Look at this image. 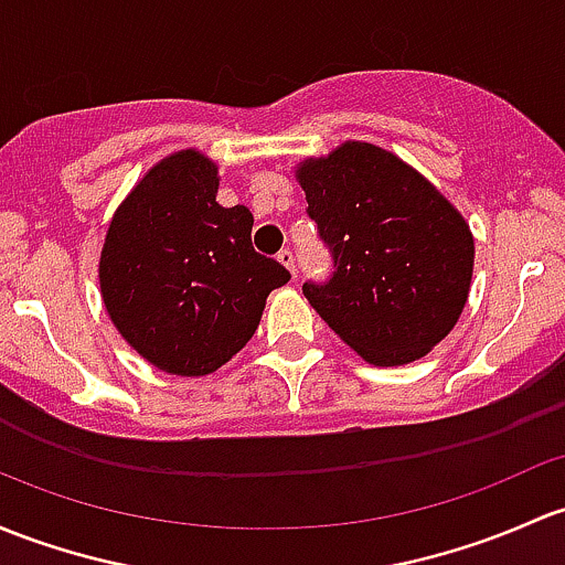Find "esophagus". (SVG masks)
<instances>
[{"label":"esophagus","instance_id":"1","mask_svg":"<svg viewBox=\"0 0 565 565\" xmlns=\"http://www.w3.org/2000/svg\"><path fill=\"white\" fill-rule=\"evenodd\" d=\"M278 263L287 267L289 273H295V254L289 252V248H281V252H278Z\"/></svg>","mask_w":565,"mask_h":565}]
</instances>
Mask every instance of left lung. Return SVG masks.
Masks as SVG:
<instances>
[{
	"instance_id": "8db88e82",
	"label": "left lung",
	"mask_w": 565,
	"mask_h": 565,
	"mask_svg": "<svg viewBox=\"0 0 565 565\" xmlns=\"http://www.w3.org/2000/svg\"><path fill=\"white\" fill-rule=\"evenodd\" d=\"M295 178L335 267L330 281L302 284L308 302L371 365L425 358L471 292L473 235L462 213L373 142L302 159Z\"/></svg>"
}]
</instances>
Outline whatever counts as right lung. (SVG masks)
Masks as SVG:
<instances>
[{
  "mask_svg": "<svg viewBox=\"0 0 565 565\" xmlns=\"http://www.w3.org/2000/svg\"><path fill=\"white\" fill-rule=\"evenodd\" d=\"M218 168L198 148L159 159L116 207L99 292L124 341L173 376H207L252 341L289 270L252 246L246 205L216 203Z\"/></svg>",
  "mask_w": 565,
  "mask_h": 565,
  "instance_id": "add662e5",
  "label": "right lung"
}]
</instances>
